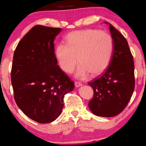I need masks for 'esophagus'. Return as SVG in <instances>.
<instances>
[{"label": "esophagus", "mask_w": 146, "mask_h": 146, "mask_svg": "<svg viewBox=\"0 0 146 146\" xmlns=\"http://www.w3.org/2000/svg\"><path fill=\"white\" fill-rule=\"evenodd\" d=\"M74 84H75V86L77 88V87H80V86H81L82 85V84L80 83V82H75Z\"/></svg>", "instance_id": "34e87169"}]
</instances>
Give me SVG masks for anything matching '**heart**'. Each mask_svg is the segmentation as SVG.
<instances>
[{
  "label": "heart",
  "mask_w": 146,
  "mask_h": 146,
  "mask_svg": "<svg viewBox=\"0 0 146 146\" xmlns=\"http://www.w3.org/2000/svg\"><path fill=\"white\" fill-rule=\"evenodd\" d=\"M67 44L60 43L55 56L60 68L72 73L78 62L76 76L84 79L90 73L98 76L103 73L110 63L113 50V40L109 34L96 29H86L69 33Z\"/></svg>",
  "instance_id": "1"
}]
</instances>
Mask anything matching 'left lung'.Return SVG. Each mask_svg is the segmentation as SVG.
<instances>
[{"instance_id":"1","label":"left lung","mask_w":146,"mask_h":146,"mask_svg":"<svg viewBox=\"0 0 146 146\" xmlns=\"http://www.w3.org/2000/svg\"><path fill=\"white\" fill-rule=\"evenodd\" d=\"M113 40L110 63L100 76L88 83L94 90L88 106L92 112L102 117H113L121 113L130 100L135 88L134 62L124 36L110 24Z\"/></svg>"}]
</instances>
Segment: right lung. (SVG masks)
Masks as SVG:
<instances>
[{"label":"right lung","mask_w":146,"mask_h":146,"mask_svg":"<svg viewBox=\"0 0 146 146\" xmlns=\"http://www.w3.org/2000/svg\"><path fill=\"white\" fill-rule=\"evenodd\" d=\"M60 28L36 25L18 44L14 52L11 83L20 109L40 123L60 115L64 96L74 83L57 65L54 38Z\"/></svg>","instance_id":"right-lung-1"}]
</instances>
